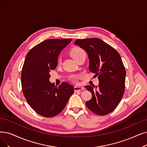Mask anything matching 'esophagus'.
Returning a JSON list of instances; mask_svg holds the SVG:
<instances>
[{
    "mask_svg": "<svg viewBox=\"0 0 147 147\" xmlns=\"http://www.w3.org/2000/svg\"><path fill=\"white\" fill-rule=\"evenodd\" d=\"M74 89H75V92H80L82 90L84 89V87H80V86H75L74 87Z\"/></svg>",
    "mask_w": 147,
    "mask_h": 147,
    "instance_id": "1",
    "label": "esophagus"
}]
</instances>
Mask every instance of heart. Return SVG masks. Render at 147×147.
<instances>
[{
    "mask_svg": "<svg viewBox=\"0 0 147 147\" xmlns=\"http://www.w3.org/2000/svg\"><path fill=\"white\" fill-rule=\"evenodd\" d=\"M84 53H85L83 49L80 48V47H74V48H73L70 51V55H71V57L75 61H77V60L80 57V56L82 55V54H83ZM57 64L58 65H60L61 64V59L60 58H58L57 60ZM78 77V76H72L71 77V80H73L74 81H76Z\"/></svg>",
    "mask_w": 147,
    "mask_h": 147,
    "instance_id": "obj_1",
    "label": "heart"
}]
</instances>
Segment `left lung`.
Masks as SVG:
<instances>
[{
  "label": "left lung",
  "instance_id": "8db88e82",
  "mask_svg": "<svg viewBox=\"0 0 147 147\" xmlns=\"http://www.w3.org/2000/svg\"><path fill=\"white\" fill-rule=\"evenodd\" d=\"M74 44L86 51L89 70L98 76V86H86L92 97L86 106L98 115L113 111L119 104L125 92L126 71L119 54L113 47L98 38L77 39Z\"/></svg>",
  "mask_w": 147,
  "mask_h": 147
}]
</instances>
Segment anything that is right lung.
I'll list each match as a JSON object with an SVG mask.
<instances>
[{
    "mask_svg": "<svg viewBox=\"0 0 147 147\" xmlns=\"http://www.w3.org/2000/svg\"><path fill=\"white\" fill-rule=\"evenodd\" d=\"M72 38L48 39L35 46L27 54L22 70L23 93L28 104L40 115L51 118L66 107L74 87L67 83H51V70L57 67L61 51Z\"/></svg>",
    "mask_w": 147,
    "mask_h": 147,
    "instance_id": "1",
    "label": "right lung"
}]
</instances>
